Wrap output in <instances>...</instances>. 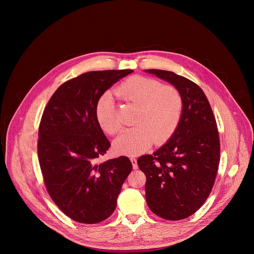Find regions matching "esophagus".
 <instances>
[{"label":"esophagus","mask_w":254,"mask_h":254,"mask_svg":"<svg viewBox=\"0 0 254 254\" xmlns=\"http://www.w3.org/2000/svg\"><path fill=\"white\" fill-rule=\"evenodd\" d=\"M130 162H131V164H132V168H133L134 170H136V169L138 168L137 163H136V159H135L134 157H130Z\"/></svg>","instance_id":"esophagus-1"}]
</instances>
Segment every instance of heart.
Instances as JSON below:
<instances>
[{"label": "heart", "instance_id": "b5f03b06", "mask_svg": "<svg viewBox=\"0 0 254 254\" xmlns=\"http://www.w3.org/2000/svg\"><path fill=\"white\" fill-rule=\"evenodd\" d=\"M119 97L137 106L134 127L125 130L114 142L118 153L133 156L149 149L153 142L164 143L175 132L183 113V98L173 86L158 80L132 76L116 90ZM95 118L101 129L116 134L121 125L116 117L111 93H103L95 105Z\"/></svg>", "mask_w": 254, "mask_h": 254}]
</instances>
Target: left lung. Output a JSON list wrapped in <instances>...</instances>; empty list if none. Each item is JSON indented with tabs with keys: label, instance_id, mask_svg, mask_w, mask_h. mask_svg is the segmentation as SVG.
Returning <instances> with one entry per match:
<instances>
[{
	"label": "left lung",
	"instance_id": "8db88e82",
	"mask_svg": "<svg viewBox=\"0 0 254 254\" xmlns=\"http://www.w3.org/2000/svg\"><path fill=\"white\" fill-rule=\"evenodd\" d=\"M172 84L183 98L179 126L153 155L137 159L147 177L146 200L153 213L167 220L194 214L208 198L220 161L216 121L203 90L172 71L147 69Z\"/></svg>",
	"mask_w": 254,
	"mask_h": 254
}]
</instances>
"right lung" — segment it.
Returning a JSON list of instances; mask_svg holds the SVG:
<instances>
[{"mask_svg":"<svg viewBox=\"0 0 254 254\" xmlns=\"http://www.w3.org/2000/svg\"><path fill=\"white\" fill-rule=\"evenodd\" d=\"M131 72H86L60 85L44 110L38 133L40 168L50 197L74 221L107 219L132 169L125 156L97 163L111 142L95 118L98 98Z\"/></svg>","mask_w":254,"mask_h":254,"instance_id":"add662e5","label":"right lung"}]
</instances>
